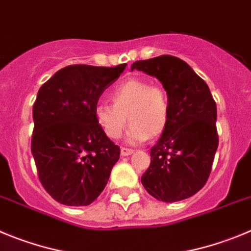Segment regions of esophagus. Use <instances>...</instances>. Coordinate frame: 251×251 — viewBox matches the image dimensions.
I'll list each match as a JSON object with an SVG mask.
<instances>
[{"label": "esophagus", "mask_w": 251, "mask_h": 251, "mask_svg": "<svg viewBox=\"0 0 251 251\" xmlns=\"http://www.w3.org/2000/svg\"><path fill=\"white\" fill-rule=\"evenodd\" d=\"M131 153H134V150L132 149H127V148H123L121 149V156H128Z\"/></svg>", "instance_id": "esophagus-1"}]
</instances>
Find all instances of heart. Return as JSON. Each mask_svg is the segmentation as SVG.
<instances>
[{"label":"heart","mask_w":251,"mask_h":251,"mask_svg":"<svg viewBox=\"0 0 251 251\" xmlns=\"http://www.w3.org/2000/svg\"><path fill=\"white\" fill-rule=\"evenodd\" d=\"M112 103L100 102L95 107V117L110 139H119L126 124V141L137 145L149 136H156L168 123V98L160 86L146 80L131 78L117 85L110 94Z\"/></svg>","instance_id":"heart-1"}]
</instances>
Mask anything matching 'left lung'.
Returning <instances> with one entry per match:
<instances>
[{"instance_id":"left-lung-1","label":"left lung","mask_w":251,"mask_h":251,"mask_svg":"<svg viewBox=\"0 0 251 251\" xmlns=\"http://www.w3.org/2000/svg\"><path fill=\"white\" fill-rule=\"evenodd\" d=\"M162 83L168 95V123L150 151L141 182L151 196L175 202L205 185L218 149L216 103L209 86L177 57L159 56L131 65Z\"/></svg>"}]
</instances>
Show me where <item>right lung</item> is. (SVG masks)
Returning <instances> with one entry per match:
<instances>
[{
	"mask_svg": "<svg viewBox=\"0 0 251 251\" xmlns=\"http://www.w3.org/2000/svg\"><path fill=\"white\" fill-rule=\"evenodd\" d=\"M126 64L115 67L71 65L40 87L31 151L45 190L60 204L87 206L109 181L120 148L106 136L95 107Z\"/></svg>",
	"mask_w": 251,
	"mask_h": 251,
	"instance_id": "right-lung-1",
	"label": "right lung"
}]
</instances>
